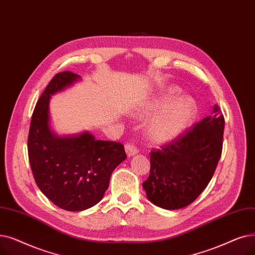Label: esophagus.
<instances>
[{"instance_id": "34e87169", "label": "esophagus", "mask_w": 255, "mask_h": 255, "mask_svg": "<svg viewBox=\"0 0 255 255\" xmlns=\"http://www.w3.org/2000/svg\"><path fill=\"white\" fill-rule=\"evenodd\" d=\"M125 148H126V152H127L128 156H132V155H135L136 153H138V149L136 148L134 143H131V142H128L125 145Z\"/></svg>"}]
</instances>
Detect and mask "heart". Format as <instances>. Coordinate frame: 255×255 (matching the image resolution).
I'll use <instances>...</instances> for the list:
<instances>
[{"instance_id":"obj_1","label":"heart","mask_w":255,"mask_h":255,"mask_svg":"<svg viewBox=\"0 0 255 255\" xmlns=\"http://www.w3.org/2000/svg\"><path fill=\"white\" fill-rule=\"evenodd\" d=\"M177 87H169L155 99L144 105L139 115L147 117L159 112L146 125L145 132L154 143H169L179 138L191 127L197 114L196 102L189 96L176 100Z\"/></svg>"}]
</instances>
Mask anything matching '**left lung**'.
<instances>
[{"instance_id": "8db88e82", "label": "left lung", "mask_w": 255, "mask_h": 255, "mask_svg": "<svg viewBox=\"0 0 255 255\" xmlns=\"http://www.w3.org/2000/svg\"><path fill=\"white\" fill-rule=\"evenodd\" d=\"M224 117L218 106L176 140L150 152V173L143 183L147 198L166 210L185 208L212 179L223 145Z\"/></svg>"}]
</instances>
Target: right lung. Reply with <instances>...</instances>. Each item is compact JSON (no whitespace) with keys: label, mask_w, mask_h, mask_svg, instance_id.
<instances>
[{"label":"right lung","mask_w":255,"mask_h":255,"mask_svg":"<svg viewBox=\"0 0 255 255\" xmlns=\"http://www.w3.org/2000/svg\"><path fill=\"white\" fill-rule=\"evenodd\" d=\"M71 71L57 74L35 106L28 137L33 176L40 191L57 207L79 212L99 203L114 169L126 160L120 142L96 140L90 132L59 137L50 127L51 96L80 80Z\"/></svg>","instance_id":"obj_1"}]
</instances>
